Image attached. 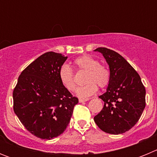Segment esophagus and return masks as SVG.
<instances>
[{"mask_svg":"<svg viewBox=\"0 0 157 157\" xmlns=\"http://www.w3.org/2000/svg\"><path fill=\"white\" fill-rule=\"evenodd\" d=\"M89 99H82V98H79L78 99V101H79V103H82V102H85V101H87Z\"/></svg>","mask_w":157,"mask_h":157,"instance_id":"1","label":"esophagus"}]
</instances>
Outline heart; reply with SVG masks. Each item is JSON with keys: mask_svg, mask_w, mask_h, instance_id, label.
Returning <instances> with one entry per match:
<instances>
[{"mask_svg": "<svg viewBox=\"0 0 157 157\" xmlns=\"http://www.w3.org/2000/svg\"><path fill=\"white\" fill-rule=\"evenodd\" d=\"M75 64L79 70L86 71L85 85L78 87L76 90L78 97L87 98L95 94L98 90L107 86L110 81V71L106 66L100 64L99 61L89 55L80 56L75 60ZM59 78L61 85L68 91H74L76 88L74 73L68 64H63L59 71Z\"/></svg>", "mask_w": 157, "mask_h": 157, "instance_id": "heart-1", "label": "heart"}]
</instances>
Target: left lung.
I'll use <instances>...</instances> for the list:
<instances>
[{"label":"left lung","instance_id":"8db88e82","mask_svg":"<svg viewBox=\"0 0 157 157\" xmlns=\"http://www.w3.org/2000/svg\"><path fill=\"white\" fill-rule=\"evenodd\" d=\"M109 66L110 81L101 95L103 109L94 117L101 130L112 134L128 131L135 125L145 107V88L138 72L121 55L109 48H96Z\"/></svg>","mask_w":157,"mask_h":157}]
</instances>
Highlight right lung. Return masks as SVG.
<instances>
[{"label": "right lung", "mask_w": 157, "mask_h": 157, "mask_svg": "<svg viewBox=\"0 0 157 157\" xmlns=\"http://www.w3.org/2000/svg\"><path fill=\"white\" fill-rule=\"evenodd\" d=\"M67 56L48 52L22 71L13 90V109L25 128L51 140L66 130L78 100L61 85L59 71Z\"/></svg>", "instance_id": "1"}]
</instances>
